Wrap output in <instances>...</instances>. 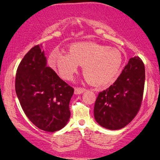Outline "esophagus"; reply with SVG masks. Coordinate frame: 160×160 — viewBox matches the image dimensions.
I'll use <instances>...</instances> for the list:
<instances>
[{
    "label": "esophagus",
    "instance_id": "34e87169",
    "mask_svg": "<svg viewBox=\"0 0 160 160\" xmlns=\"http://www.w3.org/2000/svg\"><path fill=\"white\" fill-rule=\"evenodd\" d=\"M85 91H86V89L85 88H82V87H76L74 93H75L76 95H80V94L83 93Z\"/></svg>",
    "mask_w": 160,
    "mask_h": 160
}]
</instances>
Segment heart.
<instances>
[{"instance_id":"heart-1","label":"heart","mask_w":160,"mask_h":160,"mask_svg":"<svg viewBox=\"0 0 160 160\" xmlns=\"http://www.w3.org/2000/svg\"><path fill=\"white\" fill-rule=\"evenodd\" d=\"M52 66L62 78L71 80L79 65L91 84L106 86L112 83L121 71L123 56L119 49L93 42L72 44L70 53L55 49L49 57Z\"/></svg>"}]
</instances>
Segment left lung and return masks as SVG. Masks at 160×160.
Instances as JSON below:
<instances>
[{
	"mask_svg": "<svg viewBox=\"0 0 160 160\" xmlns=\"http://www.w3.org/2000/svg\"><path fill=\"white\" fill-rule=\"evenodd\" d=\"M144 83L143 62L138 57L130 58L116 82L98 95L94 107L96 122L112 130L128 125L141 108Z\"/></svg>",
	"mask_w": 160,
	"mask_h": 160,
	"instance_id": "obj_1",
	"label": "left lung"
}]
</instances>
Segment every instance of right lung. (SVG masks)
<instances>
[{"mask_svg":"<svg viewBox=\"0 0 160 160\" xmlns=\"http://www.w3.org/2000/svg\"><path fill=\"white\" fill-rule=\"evenodd\" d=\"M15 90L24 112L37 128L53 132L66 125L74 89L47 66L40 45L32 47L19 63Z\"/></svg>","mask_w":160,"mask_h":160,"instance_id":"1","label":"right lung"}]
</instances>
